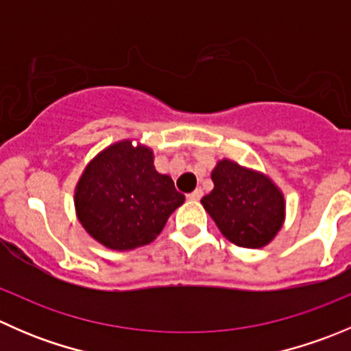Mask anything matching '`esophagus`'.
I'll list each match as a JSON object with an SVG mask.
<instances>
[{
    "label": "esophagus",
    "mask_w": 351,
    "mask_h": 351,
    "mask_svg": "<svg viewBox=\"0 0 351 351\" xmlns=\"http://www.w3.org/2000/svg\"><path fill=\"white\" fill-rule=\"evenodd\" d=\"M202 195H204V192H202V189H195L192 193H189V200L197 202V200H200Z\"/></svg>",
    "instance_id": "34e87169"
}]
</instances>
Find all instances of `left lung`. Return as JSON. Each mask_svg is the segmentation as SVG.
I'll use <instances>...</instances> for the list:
<instances>
[{"label": "left lung", "mask_w": 351, "mask_h": 351, "mask_svg": "<svg viewBox=\"0 0 351 351\" xmlns=\"http://www.w3.org/2000/svg\"><path fill=\"white\" fill-rule=\"evenodd\" d=\"M214 190L202 198L219 231L243 247H263L280 231L285 200L263 173L222 159L212 171Z\"/></svg>", "instance_id": "obj_1"}]
</instances>
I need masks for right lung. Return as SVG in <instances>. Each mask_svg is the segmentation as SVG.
I'll use <instances>...</instances> for the list:
<instances>
[{"instance_id": "1", "label": "right lung", "mask_w": 351, "mask_h": 351, "mask_svg": "<svg viewBox=\"0 0 351 351\" xmlns=\"http://www.w3.org/2000/svg\"><path fill=\"white\" fill-rule=\"evenodd\" d=\"M183 202L173 180L156 171L153 151L132 141L112 144L91 159L74 192L88 234L117 251L154 241Z\"/></svg>"}]
</instances>
